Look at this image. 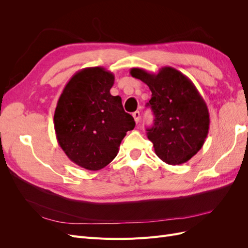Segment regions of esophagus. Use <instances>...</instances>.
Instances as JSON below:
<instances>
[{
	"instance_id": "obj_1",
	"label": "esophagus",
	"mask_w": 248,
	"mask_h": 248,
	"mask_svg": "<svg viewBox=\"0 0 248 248\" xmlns=\"http://www.w3.org/2000/svg\"><path fill=\"white\" fill-rule=\"evenodd\" d=\"M132 116L134 118V121H136V123H140V112L139 110L134 111L133 114H132Z\"/></svg>"
}]
</instances>
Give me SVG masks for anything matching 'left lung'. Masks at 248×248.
<instances>
[{"instance_id":"8db88e82","label":"left lung","mask_w":248,"mask_h":248,"mask_svg":"<svg viewBox=\"0 0 248 248\" xmlns=\"http://www.w3.org/2000/svg\"><path fill=\"white\" fill-rule=\"evenodd\" d=\"M130 74L152 92L148 106L155 119L147 134L156 155L171 166L187 162L200 151L209 132V110L198 89L170 66L162 67L158 73L131 68Z\"/></svg>"}]
</instances>
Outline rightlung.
Wrapping results in <instances>:
<instances>
[{
	"label": "right lung",
	"instance_id": "obj_1",
	"mask_svg": "<svg viewBox=\"0 0 248 248\" xmlns=\"http://www.w3.org/2000/svg\"><path fill=\"white\" fill-rule=\"evenodd\" d=\"M115 76L103 67L78 71L60 96L54 116L56 137L78 167L98 170L114 160L126 132L136 122L120 96L109 92Z\"/></svg>",
	"mask_w": 248,
	"mask_h": 248
}]
</instances>
